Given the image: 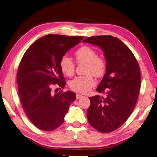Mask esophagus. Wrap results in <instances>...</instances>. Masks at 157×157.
Returning a JSON list of instances; mask_svg holds the SVG:
<instances>
[{"label":"esophagus","mask_w":157,"mask_h":157,"mask_svg":"<svg viewBox=\"0 0 157 157\" xmlns=\"http://www.w3.org/2000/svg\"><path fill=\"white\" fill-rule=\"evenodd\" d=\"M83 98V95H79V94H76V98L77 99H80V98Z\"/></svg>","instance_id":"1"}]
</instances>
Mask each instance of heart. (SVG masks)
<instances>
[{"mask_svg":"<svg viewBox=\"0 0 157 157\" xmlns=\"http://www.w3.org/2000/svg\"><path fill=\"white\" fill-rule=\"evenodd\" d=\"M75 57L78 63L85 64L84 73L86 75L73 79L69 82V86L75 92L86 93L95 84L93 75L99 78L106 72V61L102 57L97 56L95 50L87 46L79 48L75 53ZM59 67L67 76H72L75 71V64L67 56L62 57Z\"/></svg>","mask_w":157,"mask_h":157,"instance_id":"heart-1","label":"heart"}]
</instances>
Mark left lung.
Here are the masks:
<instances>
[{"label": "left lung", "mask_w": 157, "mask_h": 157, "mask_svg": "<svg viewBox=\"0 0 157 157\" xmlns=\"http://www.w3.org/2000/svg\"><path fill=\"white\" fill-rule=\"evenodd\" d=\"M83 42L100 47L106 59V73L96 90L104 97H90L87 110L89 124L99 132L117 129L135 108L141 87L137 61L126 44L112 36L87 38Z\"/></svg>", "instance_id": "left-lung-1"}]
</instances>
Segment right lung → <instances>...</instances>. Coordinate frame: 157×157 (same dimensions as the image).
<instances>
[{"instance_id": "add662e5", "label": "right lung", "mask_w": 157, "mask_h": 157, "mask_svg": "<svg viewBox=\"0 0 157 157\" xmlns=\"http://www.w3.org/2000/svg\"><path fill=\"white\" fill-rule=\"evenodd\" d=\"M83 39L47 35L34 42L22 57L17 73L20 99L28 118L39 129L51 131L58 128L75 99V94L69 90L53 95L51 87L65 86L59 61Z\"/></svg>"}]
</instances>
